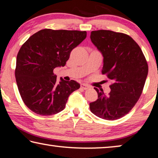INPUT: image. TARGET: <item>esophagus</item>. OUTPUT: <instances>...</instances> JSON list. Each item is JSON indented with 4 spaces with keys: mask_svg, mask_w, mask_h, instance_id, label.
<instances>
[{
    "mask_svg": "<svg viewBox=\"0 0 158 158\" xmlns=\"http://www.w3.org/2000/svg\"><path fill=\"white\" fill-rule=\"evenodd\" d=\"M81 88L82 89L84 90H87L88 89H89L90 86L88 84H83L81 85Z\"/></svg>",
    "mask_w": 158,
    "mask_h": 158,
    "instance_id": "obj_1",
    "label": "esophagus"
}]
</instances>
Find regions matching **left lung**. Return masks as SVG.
Instances as JSON below:
<instances>
[{"label": "left lung", "instance_id": "left-lung-1", "mask_svg": "<svg viewBox=\"0 0 158 158\" xmlns=\"http://www.w3.org/2000/svg\"><path fill=\"white\" fill-rule=\"evenodd\" d=\"M90 40L103 56L102 73L112 81L111 91L95 89L98 99L90 103L92 113L114 121L131 111L142 93L148 67L141 48L126 34L111 31H92Z\"/></svg>", "mask_w": 158, "mask_h": 158}]
</instances>
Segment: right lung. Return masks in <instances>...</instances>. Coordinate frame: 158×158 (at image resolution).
I'll return each instance as SVG.
<instances>
[{
  "label": "right lung",
  "instance_id": "obj_1",
  "mask_svg": "<svg viewBox=\"0 0 158 158\" xmlns=\"http://www.w3.org/2000/svg\"><path fill=\"white\" fill-rule=\"evenodd\" d=\"M85 37V31L43 29L21 46L16 81L23 102L34 113L51 116L63 111L69 95L79 89L74 80L58 82L53 69L65 66L72 50Z\"/></svg>",
  "mask_w": 158,
  "mask_h": 158
}]
</instances>
